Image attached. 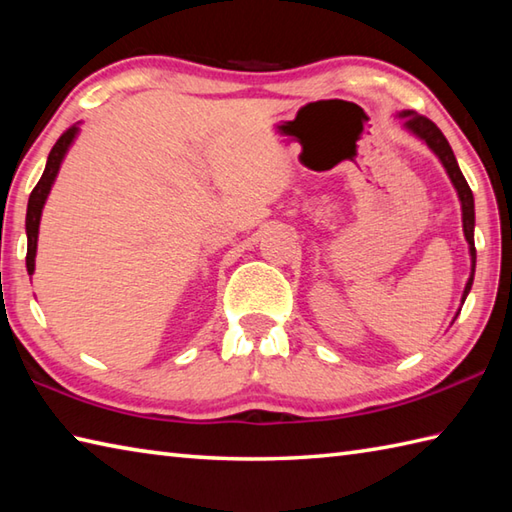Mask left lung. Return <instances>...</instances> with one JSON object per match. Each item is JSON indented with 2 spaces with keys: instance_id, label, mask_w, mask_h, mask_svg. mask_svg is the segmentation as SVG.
Returning a JSON list of instances; mask_svg holds the SVG:
<instances>
[{
  "instance_id": "1",
  "label": "left lung",
  "mask_w": 512,
  "mask_h": 512,
  "mask_svg": "<svg viewBox=\"0 0 512 512\" xmlns=\"http://www.w3.org/2000/svg\"><path fill=\"white\" fill-rule=\"evenodd\" d=\"M397 119H402V128L406 133H410L413 137H417L419 142L426 144L430 153H433L439 162H442L446 175L450 179V184L457 190V197H459V206H462V228H464V237L468 242V255H470V275H468V282L464 286V293H462V304H459L457 313L453 317V322L450 326L455 324L457 315L462 313V306L466 302V297L470 293V288H473V279H475V262H477V250H475V199H473V190L466 184V179L462 175V170H459V164L455 159L453 148L446 142V137L442 130H439L430 119L417 115L415 110H402V113L395 115Z\"/></svg>"
}]
</instances>
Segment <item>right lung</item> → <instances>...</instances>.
Segmentation results:
<instances>
[{
	"label": "right lung",
	"mask_w": 512,
	"mask_h": 512,
	"mask_svg": "<svg viewBox=\"0 0 512 512\" xmlns=\"http://www.w3.org/2000/svg\"><path fill=\"white\" fill-rule=\"evenodd\" d=\"M79 124L82 122L70 126L66 133L57 139V144L53 146V150H50V155H48L44 175L28 197V208H26V239H28L26 270H28V275L35 273V257H37V239H39V222H42V210L46 206L50 188H53L55 179L59 175V168H62L70 146L75 144V139L79 135Z\"/></svg>",
	"instance_id": "obj_1"
}]
</instances>
